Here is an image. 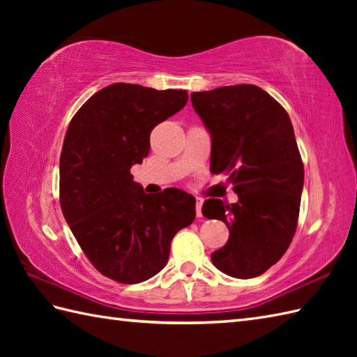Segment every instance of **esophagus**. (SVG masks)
Listing matches in <instances>:
<instances>
[{"instance_id":"obj_1","label":"esophagus","mask_w":357,"mask_h":357,"mask_svg":"<svg viewBox=\"0 0 357 357\" xmlns=\"http://www.w3.org/2000/svg\"><path fill=\"white\" fill-rule=\"evenodd\" d=\"M196 216L201 218L202 216V199L196 198Z\"/></svg>"}]
</instances>
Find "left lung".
I'll use <instances>...</instances> for the list:
<instances>
[{
  "mask_svg": "<svg viewBox=\"0 0 357 357\" xmlns=\"http://www.w3.org/2000/svg\"><path fill=\"white\" fill-rule=\"evenodd\" d=\"M211 136L210 172L229 174L238 202L207 199L202 213L229 227L211 262L238 279L261 276L287 252L298 227L304 164L290 116L253 84L192 93Z\"/></svg>",
  "mask_w": 357,
  "mask_h": 357,
  "instance_id": "8db88e82",
  "label": "left lung"
}]
</instances>
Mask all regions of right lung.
<instances>
[{"label":"right lung","mask_w":357,"mask_h":357,"mask_svg":"<svg viewBox=\"0 0 357 357\" xmlns=\"http://www.w3.org/2000/svg\"><path fill=\"white\" fill-rule=\"evenodd\" d=\"M187 90L115 82L82 104L59 159L63 215L93 267L116 282L138 284L169 261L174 234L196 216L179 188L144 193L132 165L149 155L155 126L187 104Z\"/></svg>","instance_id":"1"}]
</instances>
